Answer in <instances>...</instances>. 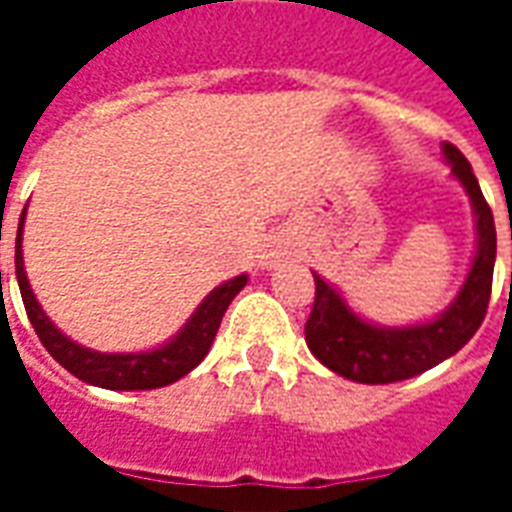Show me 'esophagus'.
I'll list each match as a JSON object with an SVG mask.
<instances>
[{
	"label": "esophagus",
	"instance_id": "34e87169",
	"mask_svg": "<svg viewBox=\"0 0 512 512\" xmlns=\"http://www.w3.org/2000/svg\"><path fill=\"white\" fill-rule=\"evenodd\" d=\"M277 257L279 255H271V257H268V263H277Z\"/></svg>",
	"mask_w": 512,
	"mask_h": 512
}]
</instances>
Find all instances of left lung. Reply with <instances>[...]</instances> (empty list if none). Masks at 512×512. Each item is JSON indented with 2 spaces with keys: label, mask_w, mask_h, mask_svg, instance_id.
<instances>
[{
  "label": "left lung",
  "mask_w": 512,
  "mask_h": 512,
  "mask_svg": "<svg viewBox=\"0 0 512 512\" xmlns=\"http://www.w3.org/2000/svg\"><path fill=\"white\" fill-rule=\"evenodd\" d=\"M444 158L450 161L452 175L463 183L477 216V252L469 277L450 310L441 312L436 321L403 329H381L354 315L332 285L312 274L315 304L304 326V337L315 359H321L337 376L359 384H395L403 378L419 376L444 362L447 356L458 354L483 323L494 282V213L474 178L472 164L461 150L444 142Z\"/></svg>",
  "instance_id": "8db88e82"
}]
</instances>
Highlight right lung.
<instances>
[{"instance_id":"right-lung-1","label":"right lung","mask_w":512,"mask_h":512,"mask_svg":"<svg viewBox=\"0 0 512 512\" xmlns=\"http://www.w3.org/2000/svg\"><path fill=\"white\" fill-rule=\"evenodd\" d=\"M24 213H27V208L21 211V222H18L16 277L18 288H21V299H24V307H27L29 323H32V329L40 337L43 348L68 373H73L79 381H87V384L93 386H104V389H158V386L175 384L178 378L191 373L205 359L213 337L219 332V323H222L224 312L230 307V301L246 285V274L219 285L197 307V312L180 329L178 337L169 340L167 345L156 348V351H145V354H98V351H90V348H82V345L68 340L46 318V312L40 310L38 299H35V293L29 288L27 271H24V257H21Z\"/></svg>"}]
</instances>
